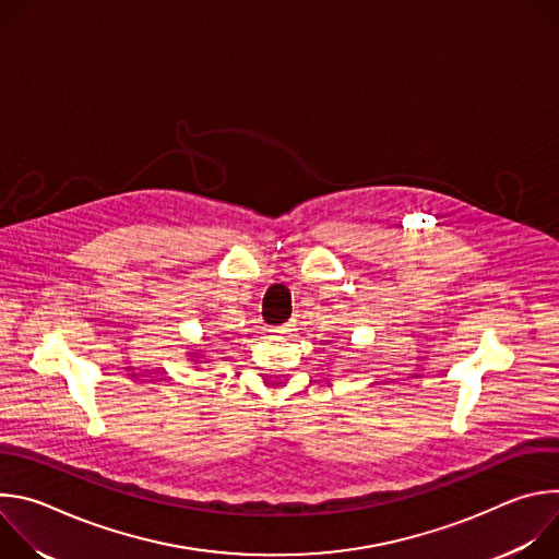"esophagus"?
<instances>
[{
    "label": "esophagus",
    "instance_id": "esophagus-1",
    "mask_svg": "<svg viewBox=\"0 0 559 559\" xmlns=\"http://www.w3.org/2000/svg\"><path fill=\"white\" fill-rule=\"evenodd\" d=\"M289 332H292V325H289V323L278 325V328H272V330H270V334H272V336H285V334H289Z\"/></svg>",
    "mask_w": 559,
    "mask_h": 559
}]
</instances>
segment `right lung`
<instances>
[{"label":"right lung","instance_id":"right-lung-1","mask_svg":"<svg viewBox=\"0 0 559 559\" xmlns=\"http://www.w3.org/2000/svg\"><path fill=\"white\" fill-rule=\"evenodd\" d=\"M188 356H190V360L194 362V365H201V362H207V356H205V352H201V349H194V352H188Z\"/></svg>","mask_w":559,"mask_h":559}]
</instances>
